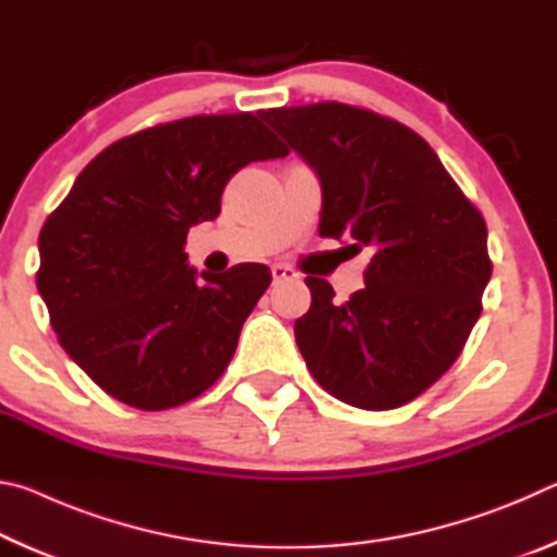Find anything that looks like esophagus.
Listing matches in <instances>:
<instances>
[{"mask_svg":"<svg viewBox=\"0 0 557 557\" xmlns=\"http://www.w3.org/2000/svg\"><path fill=\"white\" fill-rule=\"evenodd\" d=\"M299 277V272L295 270V268H289V265H272V280L275 282H282V280H297Z\"/></svg>","mask_w":557,"mask_h":557,"instance_id":"1","label":"esophagus"}]
</instances>
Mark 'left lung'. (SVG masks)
Returning a JSON list of instances; mask_svg holds the SVG:
<instances>
[{"mask_svg":"<svg viewBox=\"0 0 557 557\" xmlns=\"http://www.w3.org/2000/svg\"><path fill=\"white\" fill-rule=\"evenodd\" d=\"M260 117L322 178L319 235L371 250L366 287L344 305L326 280H305L312 307L295 338L307 369L354 408H400L449 371L482 314L492 277L484 215L398 120L344 102Z\"/></svg>","mask_w":557,"mask_h":557,"instance_id":"1","label":"left lung"}]
</instances>
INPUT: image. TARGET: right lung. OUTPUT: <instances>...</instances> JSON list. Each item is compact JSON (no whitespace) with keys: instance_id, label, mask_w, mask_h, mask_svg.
<instances>
[{"instance_id":"right-lung-1","label":"right lung","mask_w":557,"mask_h":557,"mask_svg":"<svg viewBox=\"0 0 557 557\" xmlns=\"http://www.w3.org/2000/svg\"><path fill=\"white\" fill-rule=\"evenodd\" d=\"M289 154L252 112L194 115L102 149L39 235L36 287L59 344L137 410L194 400L221 379L270 268L186 265V233L221 213L228 178Z\"/></svg>"}]
</instances>
